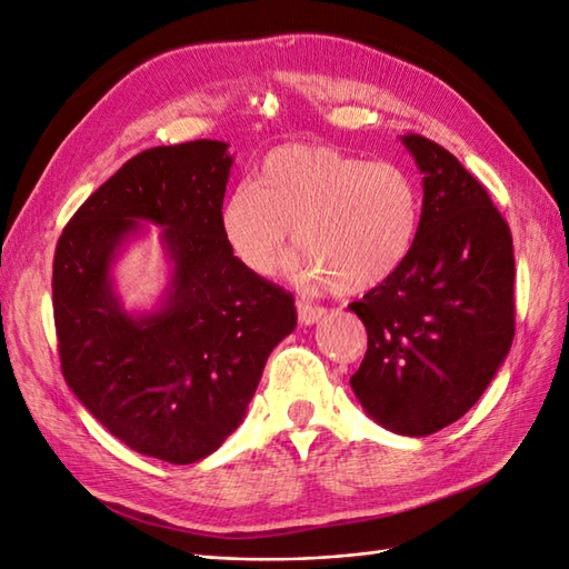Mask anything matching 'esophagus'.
I'll use <instances>...</instances> for the list:
<instances>
[{
  "label": "esophagus",
  "instance_id": "1",
  "mask_svg": "<svg viewBox=\"0 0 569 569\" xmlns=\"http://www.w3.org/2000/svg\"><path fill=\"white\" fill-rule=\"evenodd\" d=\"M296 308H298V320H300V325H306V327H310V325H315V322H320L322 315H325V308L310 306V302H302V300H298Z\"/></svg>",
  "mask_w": 569,
  "mask_h": 569
}]
</instances>
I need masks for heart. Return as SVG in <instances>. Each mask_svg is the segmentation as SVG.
<instances>
[{"label": "heart", "instance_id": "1", "mask_svg": "<svg viewBox=\"0 0 569 569\" xmlns=\"http://www.w3.org/2000/svg\"><path fill=\"white\" fill-rule=\"evenodd\" d=\"M419 222L421 196L407 169L312 142L271 150L254 187L240 183L220 206L222 237L242 267L271 276L293 230L300 279L339 296L392 279L412 254Z\"/></svg>", "mask_w": 569, "mask_h": 569}]
</instances>
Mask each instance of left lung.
Wrapping results in <instances>:
<instances>
[{
    "label": "left lung",
    "mask_w": 569,
    "mask_h": 569,
    "mask_svg": "<svg viewBox=\"0 0 569 569\" xmlns=\"http://www.w3.org/2000/svg\"><path fill=\"white\" fill-rule=\"evenodd\" d=\"M425 174L405 267L349 310L368 349L351 390L366 415L402 436H429L480 400L513 339V247L505 218L456 157L400 138Z\"/></svg>",
    "instance_id": "1"
}]
</instances>
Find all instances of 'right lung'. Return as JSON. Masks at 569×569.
Here are the masks:
<instances>
[{"label": "right lung", "instance_id": "obj_1", "mask_svg": "<svg viewBox=\"0 0 569 569\" xmlns=\"http://www.w3.org/2000/svg\"><path fill=\"white\" fill-rule=\"evenodd\" d=\"M228 148L193 140L136 154L72 216L52 261L70 390L118 441L174 466L218 451L242 425L263 363L298 320L293 296L224 242ZM142 221L163 228L170 281L152 311L130 313L112 267Z\"/></svg>", "mask_w": 569, "mask_h": 569}]
</instances>
